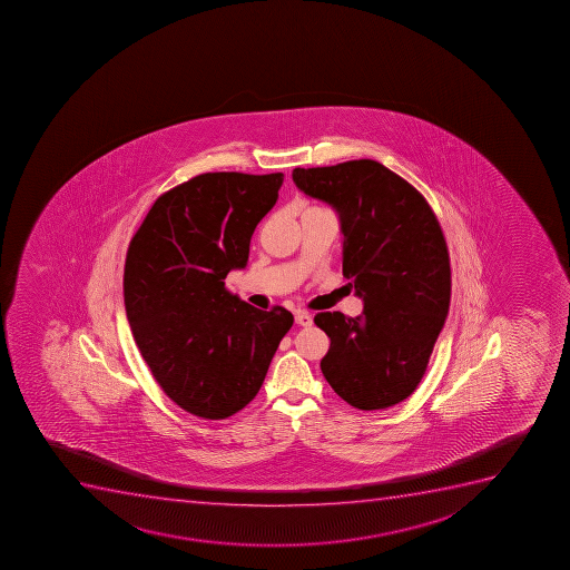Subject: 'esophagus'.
Masks as SVG:
<instances>
[{"mask_svg": "<svg viewBox=\"0 0 570 570\" xmlns=\"http://www.w3.org/2000/svg\"><path fill=\"white\" fill-rule=\"evenodd\" d=\"M295 323L301 325V327H311L312 323H314V317L305 311L295 312Z\"/></svg>", "mask_w": 570, "mask_h": 570, "instance_id": "esophagus-1", "label": "esophagus"}]
</instances>
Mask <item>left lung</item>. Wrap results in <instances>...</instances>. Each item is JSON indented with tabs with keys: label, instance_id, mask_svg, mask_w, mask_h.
Masks as SVG:
<instances>
[{
	"label": "left lung",
	"instance_id": "1",
	"mask_svg": "<svg viewBox=\"0 0 570 570\" xmlns=\"http://www.w3.org/2000/svg\"><path fill=\"white\" fill-rule=\"evenodd\" d=\"M295 186L331 204L344 234L342 269L364 303L358 317L316 314L331 338L322 372L361 411L416 390L450 311V254L416 187L373 159L294 169Z\"/></svg>",
	"mask_w": 570,
	"mask_h": 570
}]
</instances>
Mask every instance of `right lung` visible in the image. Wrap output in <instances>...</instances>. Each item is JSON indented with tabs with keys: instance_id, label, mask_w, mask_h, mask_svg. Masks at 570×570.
Masks as SVG:
<instances>
[{
	"instance_id": "add662e5",
	"label": "right lung",
	"mask_w": 570,
	"mask_h": 570,
	"mask_svg": "<svg viewBox=\"0 0 570 570\" xmlns=\"http://www.w3.org/2000/svg\"><path fill=\"white\" fill-rule=\"evenodd\" d=\"M284 175L206 173L164 193L126 253L125 306L154 379L176 405L225 420L258 394L294 325L225 288L247 265L254 228L275 206Z\"/></svg>"
}]
</instances>
